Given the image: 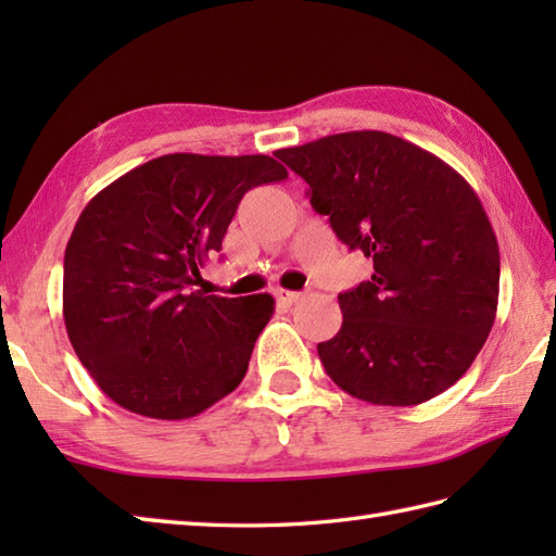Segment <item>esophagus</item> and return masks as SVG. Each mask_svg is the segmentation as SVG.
Instances as JSON below:
<instances>
[{"label": "esophagus", "instance_id": "esophagus-1", "mask_svg": "<svg viewBox=\"0 0 556 556\" xmlns=\"http://www.w3.org/2000/svg\"><path fill=\"white\" fill-rule=\"evenodd\" d=\"M275 296H277V303L285 305V308H291L293 303H299V301L303 299V293H301V291H287V289H277V291H275Z\"/></svg>", "mask_w": 556, "mask_h": 556}]
</instances>
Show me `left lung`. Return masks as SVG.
Instances as JSON below:
<instances>
[{
    "instance_id": "1",
    "label": "left lung",
    "mask_w": 556,
    "mask_h": 556,
    "mask_svg": "<svg viewBox=\"0 0 556 556\" xmlns=\"http://www.w3.org/2000/svg\"><path fill=\"white\" fill-rule=\"evenodd\" d=\"M275 155L308 184L339 241L372 277L339 293V332L317 344L327 375L377 406H416L460 380L494 325L500 245L480 198L432 152L349 131Z\"/></svg>"
}]
</instances>
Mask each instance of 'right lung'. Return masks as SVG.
<instances>
[{
    "label": "right lung",
    "mask_w": 556,
    "mask_h": 556,
    "mask_svg": "<svg viewBox=\"0 0 556 556\" xmlns=\"http://www.w3.org/2000/svg\"><path fill=\"white\" fill-rule=\"evenodd\" d=\"M287 176L267 155L174 152L126 172L80 212L64 255V323L114 404L184 420L241 384L275 299L193 287L241 198Z\"/></svg>",
    "instance_id": "add662e5"
}]
</instances>
